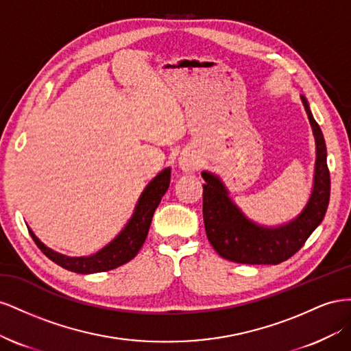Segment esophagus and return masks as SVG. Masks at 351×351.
<instances>
[{"mask_svg": "<svg viewBox=\"0 0 351 351\" xmlns=\"http://www.w3.org/2000/svg\"><path fill=\"white\" fill-rule=\"evenodd\" d=\"M178 165L184 170V172H193V170L197 169V160L191 154H182L179 157Z\"/></svg>", "mask_w": 351, "mask_h": 351, "instance_id": "obj_1", "label": "esophagus"}]
</instances>
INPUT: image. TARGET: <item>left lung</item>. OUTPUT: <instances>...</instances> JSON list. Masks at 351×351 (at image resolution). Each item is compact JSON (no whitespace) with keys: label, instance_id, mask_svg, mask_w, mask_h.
<instances>
[{"label":"left lung","instance_id":"obj_1","mask_svg":"<svg viewBox=\"0 0 351 351\" xmlns=\"http://www.w3.org/2000/svg\"><path fill=\"white\" fill-rule=\"evenodd\" d=\"M302 101L312 126L316 144V162L312 194L304 208L289 222L265 226L248 219L229 197L228 188L217 175L203 170V219L206 234L216 253L243 265H278L295 254L322 222L331 191L326 165L324 134L310 112L304 95Z\"/></svg>","mask_w":351,"mask_h":351}]
</instances>
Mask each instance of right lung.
Segmentation results:
<instances>
[{"label": "right lung", "mask_w": 351, "mask_h": 351, "mask_svg": "<svg viewBox=\"0 0 351 351\" xmlns=\"http://www.w3.org/2000/svg\"><path fill=\"white\" fill-rule=\"evenodd\" d=\"M169 184L170 167H166L145 186L143 194L139 195L134 213L131 219L128 220V223L123 226L122 231L107 245H104L101 250H98L97 253L91 256L70 257L57 253L54 250L47 247L44 243L39 241V238L34 234L31 228L27 229L39 250L58 266L70 270V272L82 275L107 272V270H112L128 263L129 260H132L138 254L139 248L143 247L147 238L153 215L160 202H162V197L167 191Z\"/></svg>", "instance_id": "add662e5"}]
</instances>
